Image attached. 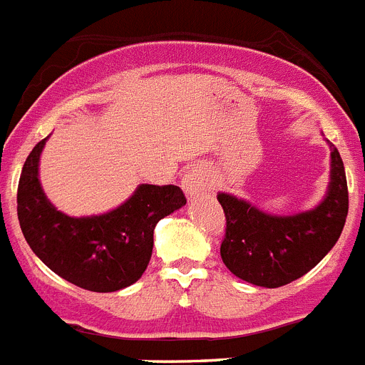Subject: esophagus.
Here are the masks:
<instances>
[{
  "label": "esophagus",
  "instance_id": "esophagus-1",
  "mask_svg": "<svg viewBox=\"0 0 365 365\" xmlns=\"http://www.w3.org/2000/svg\"><path fill=\"white\" fill-rule=\"evenodd\" d=\"M212 188V175L210 172L202 166L192 168L182 179V190L188 193L190 197L201 195Z\"/></svg>",
  "mask_w": 365,
  "mask_h": 365
}]
</instances>
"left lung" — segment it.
<instances>
[{
	"label": "left lung",
	"mask_w": 365,
	"mask_h": 365,
	"mask_svg": "<svg viewBox=\"0 0 365 365\" xmlns=\"http://www.w3.org/2000/svg\"><path fill=\"white\" fill-rule=\"evenodd\" d=\"M331 150L327 192L314 208L292 215L259 210L247 199L219 192L227 234L221 243L222 263L234 276L257 287L276 289L314 269L336 245L346 225L349 195L344 163Z\"/></svg>",
	"instance_id": "left-lung-1"
}]
</instances>
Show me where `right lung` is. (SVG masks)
Wrapping results in <instances>:
<instances>
[{
    "instance_id": "add662e5",
    "label": "right lung",
    "mask_w": 365,
    "mask_h": 365,
    "mask_svg": "<svg viewBox=\"0 0 365 365\" xmlns=\"http://www.w3.org/2000/svg\"><path fill=\"white\" fill-rule=\"evenodd\" d=\"M47 138L29 153L18 185V219L29 247L54 274L86 291L133 285L150 263L155 225L186 205L185 193L173 185H138L106 214L71 217L41 188L40 155Z\"/></svg>"
}]
</instances>
